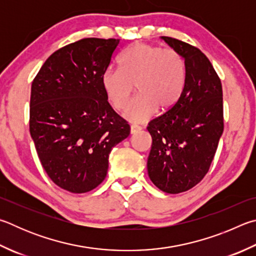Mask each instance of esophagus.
Instances as JSON below:
<instances>
[{"instance_id": "esophagus-1", "label": "esophagus", "mask_w": 256, "mask_h": 256, "mask_svg": "<svg viewBox=\"0 0 256 256\" xmlns=\"http://www.w3.org/2000/svg\"><path fill=\"white\" fill-rule=\"evenodd\" d=\"M141 126H138V125H131V134H136V132L141 131Z\"/></svg>"}]
</instances>
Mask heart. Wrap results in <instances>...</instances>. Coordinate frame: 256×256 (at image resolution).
<instances>
[{
  "label": "heart",
  "instance_id": "b5f03b06",
  "mask_svg": "<svg viewBox=\"0 0 256 256\" xmlns=\"http://www.w3.org/2000/svg\"><path fill=\"white\" fill-rule=\"evenodd\" d=\"M186 67L181 56L174 49L136 42L120 60V69L108 68L102 75V86L116 110H123L134 92L138 95L124 113L130 122L140 123L159 108H172L182 94Z\"/></svg>",
  "mask_w": 256,
  "mask_h": 256
}]
</instances>
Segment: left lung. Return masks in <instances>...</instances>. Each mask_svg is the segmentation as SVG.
Wrapping results in <instances>:
<instances>
[{"label":"left lung","instance_id":"left-lung-1","mask_svg":"<svg viewBox=\"0 0 256 256\" xmlns=\"http://www.w3.org/2000/svg\"><path fill=\"white\" fill-rule=\"evenodd\" d=\"M184 60L186 80L172 108L148 125L152 146L148 174L162 192L179 194L200 182L224 131L222 88L212 62L198 48L161 36Z\"/></svg>","mask_w":256,"mask_h":256}]
</instances>
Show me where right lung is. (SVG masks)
<instances>
[{"instance_id": "right-lung-1", "label": "right lung", "mask_w": 256, "mask_h": 256, "mask_svg": "<svg viewBox=\"0 0 256 256\" xmlns=\"http://www.w3.org/2000/svg\"><path fill=\"white\" fill-rule=\"evenodd\" d=\"M120 46V39L98 38L69 44L32 82L29 125L36 153L52 182L72 194L103 182L110 151L130 136L102 86Z\"/></svg>"}]
</instances>
